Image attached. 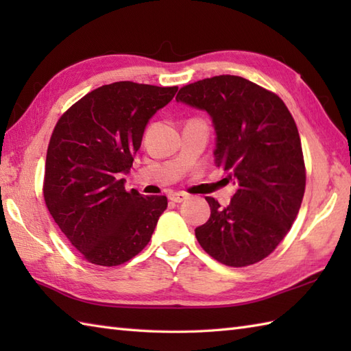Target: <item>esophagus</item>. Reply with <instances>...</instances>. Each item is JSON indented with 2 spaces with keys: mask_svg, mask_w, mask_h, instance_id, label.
I'll return each mask as SVG.
<instances>
[{
  "mask_svg": "<svg viewBox=\"0 0 351 351\" xmlns=\"http://www.w3.org/2000/svg\"><path fill=\"white\" fill-rule=\"evenodd\" d=\"M187 197L189 196L185 195V193H170V195H169V199L171 200V202H176V204L184 202V200Z\"/></svg>",
  "mask_w": 351,
  "mask_h": 351,
  "instance_id": "1",
  "label": "esophagus"
}]
</instances>
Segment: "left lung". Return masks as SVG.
I'll list each match as a JSON object with an SVG mask.
<instances>
[{"instance_id":"1","label":"left lung","mask_w":351,"mask_h":351,"mask_svg":"<svg viewBox=\"0 0 351 351\" xmlns=\"http://www.w3.org/2000/svg\"><path fill=\"white\" fill-rule=\"evenodd\" d=\"M176 101L210 113L217 134L215 162L238 187L225 208L205 197L211 215L195 230L199 244L228 267L259 263L293 226L306 187L294 117L278 95L237 75L184 86Z\"/></svg>"}]
</instances>
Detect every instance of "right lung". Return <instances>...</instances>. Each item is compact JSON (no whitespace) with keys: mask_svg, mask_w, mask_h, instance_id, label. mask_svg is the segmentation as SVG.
Wrapping results in <instances>:
<instances>
[{"mask_svg":"<svg viewBox=\"0 0 351 351\" xmlns=\"http://www.w3.org/2000/svg\"><path fill=\"white\" fill-rule=\"evenodd\" d=\"M178 87L117 81L95 88L58 119L45 162L43 199L80 255L102 267L125 264L151 241L166 196L126 191L145 126Z\"/></svg>","mask_w":351,"mask_h":351,"instance_id":"add662e5","label":"right lung"}]
</instances>
